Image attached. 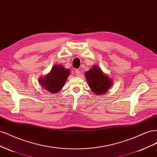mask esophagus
Wrapping results in <instances>:
<instances>
[{
	"label": "esophagus",
	"mask_w": 157,
	"mask_h": 157,
	"mask_svg": "<svg viewBox=\"0 0 157 157\" xmlns=\"http://www.w3.org/2000/svg\"><path fill=\"white\" fill-rule=\"evenodd\" d=\"M75 74H76V76H77V77H78V76L80 75V71L77 69V70L75 71Z\"/></svg>",
	"instance_id": "34e87169"
}]
</instances>
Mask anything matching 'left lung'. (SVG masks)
Listing matches in <instances>:
<instances>
[{"instance_id":"obj_1","label":"left lung","mask_w":157,"mask_h":157,"mask_svg":"<svg viewBox=\"0 0 157 157\" xmlns=\"http://www.w3.org/2000/svg\"><path fill=\"white\" fill-rule=\"evenodd\" d=\"M84 75L90 90L95 95L99 96L105 94L112 86V79L96 65H94L88 71L85 72Z\"/></svg>"}]
</instances>
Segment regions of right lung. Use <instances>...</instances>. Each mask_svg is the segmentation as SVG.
Returning <instances> with one entry per match:
<instances>
[{"instance_id":"right-lung-1","label":"right lung","mask_w":157,"mask_h":157,"mask_svg":"<svg viewBox=\"0 0 157 157\" xmlns=\"http://www.w3.org/2000/svg\"><path fill=\"white\" fill-rule=\"evenodd\" d=\"M70 75V70L66 69L62 65L56 64L50 73L39 79L40 86L46 90V92L57 94L62 89Z\"/></svg>"}]
</instances>
